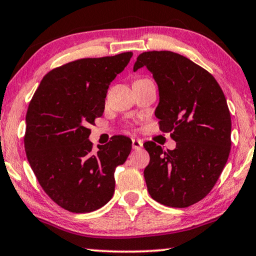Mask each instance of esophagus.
Wrapping results in <instances>:
<instances>
[{"label": "esophagus", "instance_id": "1", "mask_svg": "<svg viewBox=\"0 0 256 256\" xmlns=\"http://www.w3.org/2000/svg\"><path fill=\"white\" fill-rule=\"evenodd\" d=\"M132 149L138 150V149H141L142 146H143V142L141 141V140L134 138V140H132Z\"/></svg>", "mask_w": 256, "mask_h": 256}]
</instances>
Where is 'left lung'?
<instances>
[{"instance_id":"8db88e82","label":"left lung","mask_w":256,"mask_h":256,"mask_svg":"<svg viewBox=\"0 0 256 256\" xmlns=\"http://www.w3.org/2000/svg\"><path fill=\"white\" fill-rule=\"evenodd\" d=\"M143 66L158 85L160 129L176 141L174 150L152 141L143 144L150 156L146 188L160 204L188 208L210 194L228 160L232 122L226 98L214 76L184 56L143 52L134 71Z\"/></svg>"}]
</instances>
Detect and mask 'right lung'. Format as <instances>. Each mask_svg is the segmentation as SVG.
<instances>
[{"instance_id":"add662e5","label":"right lung","mask_w":256,"mask_h":256,"mask_svg":"<svg viewBox=\"0 0 256 256\" xmlns=\"http://www.w3.org/2000/svg\"><path fill=\"white\" fill-rule=\"evenodd\" d=\"M132 57V52H124L56 68L30 101L28 160L45 194L70 212H92L107 204L115 190V168L130 154L132 140L120 135L94 152L88 126L102 115L110 84Z\"/></svg>"}]
</instances>
